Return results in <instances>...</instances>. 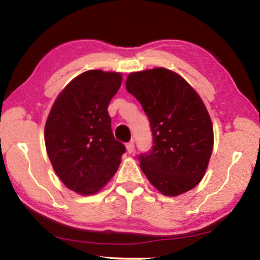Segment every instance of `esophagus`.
I'll return each instance as SVG.
<instances>
[{"instance_id": "esophagus-1", "label": "esophagus", "mask_w": 260, "mask_h": 260, "mask_svg": "<svg viewBox=\"0 0 260 260\" xmlns=\"http://www.w3.org/2000/svg\"><path fill=\"white\" fill-rule=\"evenodd\" d=\"M126 148H127V152H128V153H133L134 152V140L127 142Z\"/></svg>"}]
</instances>
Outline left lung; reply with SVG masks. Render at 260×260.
Wrapping results in <instances>:
<instances>
[{
	"label": "left lung",
	"instance_id": "obj_1",
	"mask_svg": "<svg viewBox=\"0 0 260 260\" xmlns=\"http://www.w3.org/2000/svg\"><path fill=\"white\" fill-rule=\"evenodd\" d=\"M126 89L151 122L153 146L139 155L141 171L164 196L194 188L213 149V126L202 98L180 75L162 67L131 73Z\"/></svg>",
	"mask_w": 260,
	"mask_h": 260
}]
</instances>
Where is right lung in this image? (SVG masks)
Masks as SVG:
<instances>
[{
  "mask_svg": "<svg viewBox=\"0 0 260 260\" xmlns=\"http://www.w3.org/2000/svg\"><path fill=\"white\" fill-rule=\"evenodd\" d=\"M115 72L87 71L58 94L45 127L52 166L69 189L92 196L107 185L126 148L111 127L108 105L121 86Z\"/></svg>",
  "mask_w": 260,
  "mask_h": 260,
  "instance_id": "obj_1",
  "label": "right lung"
}]
</instances>
